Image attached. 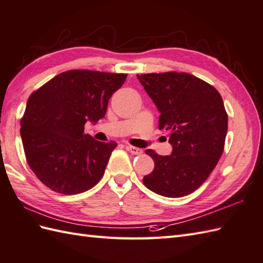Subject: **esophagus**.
<instances>
[{"label":"esophagus","mask_w":263,"mask_h":263,"mask_svg":"<svg viewBox=\"0 0 263 263\" xmlns=\"http://www.w3.org/2000/svg\"><path fill=\"white\" fill-rule=\"evenodd\" d=\"M127 148V151L128 152H130L133 155H140V154L143 153V149H140V148H138V147H134V146H127L126 147Z\"/></svg>","instance_id":"34e87169"}]
</instances>
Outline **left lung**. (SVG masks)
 Masks as SVG:
<instances>
[{"label": "left lung", "mask_w": 263, "mask_h": 263, "mask_svg": "<svg viewBox=\"0 0 263 263\" xmlns=\"http://www.w3.org/2000/svg\"><path fill=\"white\" fill-rule=\"evenodd\" d=\"M158 111L159 129L171 130V155L146 149L155 163L143 183L154 193L182 197L196 191L214 170L226 143L228 114L221 95L186 72L137 74Z\"/></svg>", "instance_id": "obj_1"}]
</instances>
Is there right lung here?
Instances as JSON below:
<instances>
[{
    "instance_id": "obj_1",
    "label": "right lung",
    "mask_w": 263,
    "mask_h": 263,
    "mask_svg": "<svg viewBox=\"0 0 263 263\" xmlns=\"http://www.w3.org/2000/svg\"><path fill=\"white\" fill-rule=\"evenodd\" d=\"M126 73L69 70L32 92L21 119L25 158L47 187L65 195L93 187L104 175L117 143L83 133L88 120L106 115L108 100Z\"/></svg>"
}]
</instances>
